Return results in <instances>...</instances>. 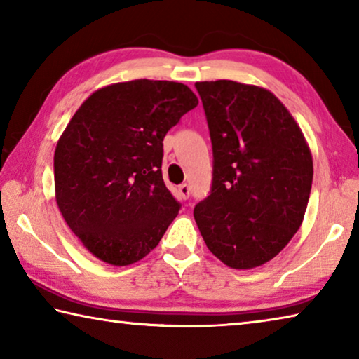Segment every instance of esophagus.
Listing matches in <instances>:
<instances>
[{"label": "esophagus", "mask_w": 359, "mask_h": 359, "mask_svg": "<svg viewBox=\"0 0 359 359\" xmlns=\"http://www.w3.org/2000/svg\"><path fill=\"white\" fill-rule=\"evenodd\" d=\"M190 193H191V188H190V185H188V184H182L179 187V194H180L182 199L190 198Z\"/></svg>", "instance_id": "esophagus-1"}]
</instances>
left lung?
<instances>
[{
  "mask_svg": "<svg viewBox=\"0 0 359 359\" xmlns=\"http://www.w3.org/2000/svg\"><path fill=\"white\" fill-rule=\"evenodd\" d=\"M212 142V187L193 215L209 250L234 269L264 264L299 229L312 155L299 126L264 88L196 82Z\"/></svg>",
  "mask_w": 359,
  "mask_h": 359,
  "instance_id": "1",
  "label": "left lung"
}]
</instances>
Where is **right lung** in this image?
Wrapping results in <instances>:
<instances>
[{"mask_svg": "<svg viewBox=\"0 0 359 359\" xmlns=\"http://www.w3.org/2000/svg\"><path fill=\"white\" fill-rule=\"evenodd\" d=\"M198 106L184 83L109 85L83 101L53 156L60 212L96 258L114 266L142 259L177 217L163 180V139Z\"/></svg>", "mask_w": 359, "mask_h": 359, "instance_id": "1", "label": "right lung"}]
</instances>
